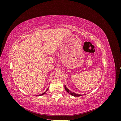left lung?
<instances>
[{
	"instance_id": "obj_1",
	"label": "left lung",
	"mask_w": 121,
	"mask_h": 121,
	"mask_svg": "<svg viewBox=\"0 0 121 121\" xmlns=\"http://www.w3.org/2000/svg\"><path fill=\"white\" fill-rule=\"evenodd\" d=\"M65 90H66V91L67 92H68V93H69V94H70L71 95H73V96H82V95H81V94H76V93H75V92H72L71 91H69V89H68L66 87V86H65Z\"/></svg>"
}]
</instances>
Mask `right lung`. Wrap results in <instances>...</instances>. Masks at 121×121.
<instances>
[{"label":"right lung","mask_w":121,"mask_h":121,"mask_svg":"<svg viewBox=\"0 0 121 121\" xmlns=\"http://www.w3.org/2000/svg\"><path fill=\"white\" fill-rule=\"evenodd\" d=\"M47 90H48V89H47L46 90V91H47ZM45 93H46V92H44L43 93H42V94H40V95H39V96H40V95H43V94H45Z\"/></svg>","instance_id":"add662e5"}]
</instances>
